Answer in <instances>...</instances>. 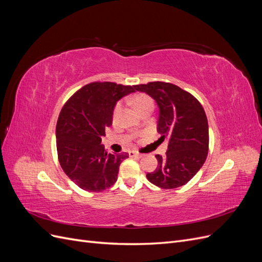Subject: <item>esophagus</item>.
<instances>
[{"label":"esophagus","mask_w":262,"mask_h":262,"mask_svg":"<svg viewBox=\"0 0 262 262\" xmlns=\"http://www.w3.org/2000/svg\"><path fill=\"white\" fill-rule=\"evenodd\" d=\"M129 155L131 156V157H137V158H141L142 156V154H140V153H138V152H136V150H130L129 152Z\"/></svg>","instance_id":"34e87169"}]
</instances>
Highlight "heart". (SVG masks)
Segmentation results:
<instances>
[{
	"mask_svg": "<svg viewBox=\"0 0 262 262\" xmlns=\"http://www.w3.org/2000/svg\"><path fill=\"white\" fill-rule=\"evenodd\" d=\"M133 102H134V106H136V108L139 110V112L142 109L148 107V106H153V100L150 99V97H148L147 95H145V94L137 95V96L134 97V99H133ZM121 110H122V102L119 101V102H117V105L115 106L114 113H113L114 121L117 120L119 115H120V113H121Z\"/></svg>",
	"mask_w": 262,
	"mask_h": 262,
	"instance_id": "1",
	"label": "heart"
}]
</instances>
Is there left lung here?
<instances>
[{"label":"left lung","instance_id":"obj_1","mask_svg":"<svg viewBox=\"0 0 262 262\" xmlns=\"http://www.w3.org/2000/svg\"><path fill=\"white\" fill-rule=\"evenodd\" d=\"M158 106L157 132L168 140L166 155H156L158 166L146 178L163 189L186 185L200 170L208 156L209 125L204 109L191 94L164 82L134 85Z\"/></svg>","mask_w":262,"mask_h":262}]
</instances>
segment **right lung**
<instances>
[{
    "label": "right lung",
    "instance_id": "right-lung-1",
    "mask_svg": "<svg viewBox=\"0 0 262 262\" xmlns=\"http://www.w3.org/2000/svg\"><path fill=\"white\" fill-rule=\"evenodd\" d=\"M131 93L134 86L95 82L77 91L61 110L55 128L59 162L67 176L86 191L112 187L119 166L129 157L128 153H107L100 143L113 124L117 101Z\"/></svg>",
    "mask_w": 262,
    "mask_h": 262
}]
</instances>
